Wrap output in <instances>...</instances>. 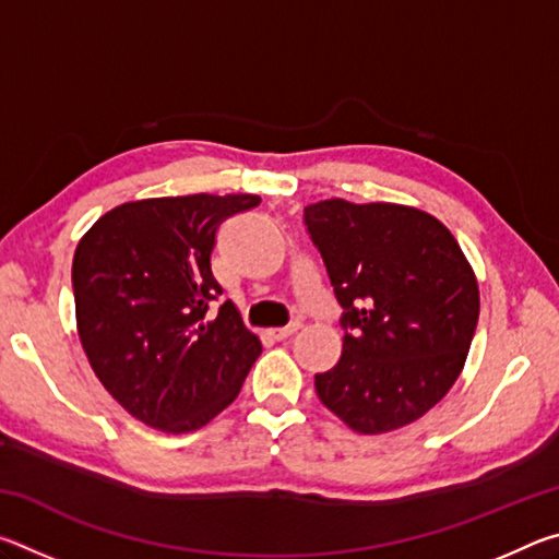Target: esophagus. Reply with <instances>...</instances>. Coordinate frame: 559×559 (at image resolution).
<instances>
[{"label":"esophagus","mask_w":559,"mask_h":559,"mask_svg":"<svg viewBox=\"0 0 559 559\" xmlns=\"http://www.w3.org/2000/svg\"><path fill=\"white\" fill-rule=\"evenodd\" d=\"M298 328H300V323H290V325H286V328H276V330H271V337H273V340H286V337H290L293 333H298Z\"/></svg>","instance_id":"obj_1"}]
</instances>
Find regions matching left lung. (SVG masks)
<instances>
[{
	"label": "left lung",
	"mask_w": 559,
	"mask_h": 559,
	"mask_svg": "<svg viewBox=\"0 0 559 559\" xmlns=\"http://www.w3.org/2000/svg\"><path fill=\"white\" fill-rule=\"evenodd\" d=\"M306 231L343 308V355L316 374L330 412L359 433L406 427L459 380L478 325V283L459 241L402 204L325 200Z\"/></svg>",
	"instance_id": "8db88e82"
}]
</instances>
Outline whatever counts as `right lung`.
Wrapping results in <instances>:
<instances>
[{
    "instance_id": "1",
    "label": "right lung",
    "mask_w": 559,
    "mask_h": 559,
    "mask_svg": "<svg viewBox=\"0 0 559 559\" xmlns=\"http://www.w3.org/2000/svg\"><path fill=\"white\" fill-rule=\"evenodd\" d=\"M257 194L120 204L75 246L81 345L103 386L147 427L187 433L229 406L261 355L212 273L219 224Z\"/></svg>"
}]
</instances>
